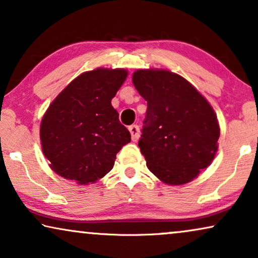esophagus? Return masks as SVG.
I'll return each instance as SVG.
<instances>
[{
  "label": "esophagus",
  "instance_id": "1",
  "mask_svg": "<svg viewBox=\"0 0 258 258\" xmlns=\"http://www.w3.org/2000/svg\"><path fill=\"white\" fill-rule=\"evenodd\" d=\"M129 132H130V135H132V140L134 142H136L137 140L140 139V128L139 125L136 124H133L129 126Z\"/></svg>",
  "mask_w": 258,
  "mask_h": 258
}]
</instances>
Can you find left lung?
I'll list each match as a JSON object with an SVG mask.
<instances>
[{
	"label": "left lung",
	"instance_id": "8db88e82",
	"mask_svg": "<svg viewBox=\"0 0 258 258\" xmlns=\"http://www.w3.org/2000/svg\"><path fill=\"white\" fill-rule=\"evenodd\" d=\"M133 83L148 109L139 141L147 167L162 182L185 184L216 155L220 125L214 109L191 83L163 69H140Z\"/></svg>",
	"mask_w": 258,
	"mask_h": 258
}]
</instances>
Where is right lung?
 Wrapping results in <instances>:
<instances>
[{"mask_svg":"<svg viewBox=\"0 0 258 258\" xmlns=\"http://www.w3.org/2000/svg\"><path fill=\"white\" fill-rule=\"evenodd\" d=\"M124 69L97 68L72 81L42 118V151L56 174L80 184L94 183L114 167L130 142L111 100L124 82Z\"/></svg>","mask_w":258,"mask_h":258,"instance_id":"obj_1","label":"right lung"}]
</instances>
